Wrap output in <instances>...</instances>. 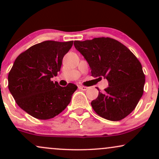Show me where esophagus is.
<instances>
[{"instance_id": "34e87169", "label": "esophagus", "mask_w": 159, "mask_h": 159, "mask_svg": "<svg viewBox=\"0 0 159 159\" xmlns=\"http://www.w3.org/2000/svg\"><path fill=\"white\" fill-rule=\"evenodd\" d=\"M78 88H79L80 90H87V89H89V87H84V86L79 85V86H78Z\"/></svg>"}]
</instances>
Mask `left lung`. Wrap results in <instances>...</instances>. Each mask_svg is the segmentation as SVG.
Returning <instances> with one entry per match:
<instances>
[{"label":"left lung","instance_id":"obj_1","mask_svg":"<svg viewBox=\"0 0 159 159\" xmlns=\"http://www.w3.org/2000/svg\"><path fill=\"white\" fill-rule=\"evenodd\" d=\"M74 45L88 63L91 75L108 81L109 87L91 102L95 112L111 121L131 114L143 95L145 84L138 58L126 46L108 37L75 41Z\"/></svg>","mask_w":159,"mask_h":159}]
</instances>
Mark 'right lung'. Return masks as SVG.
<instances>
[{
	"label": "right lung",
	"instance_id": "add662e5",
	"mask_svg": "<svg viewBox=\"0 0 159 159\" xmlns=\"http://www.w3.org/2000/svg\"><path fill=\"white\" fill-rule=\"evenodd\" d=\"M73 41L48 40L38 43L18 56L9 72L8 87L16 102L36 119H52L61 113L78 87H61L52 78L61 70L63 57Z\"/></svg>",
	"mask_w": 159,
	"mask_h": 159
}]
</instances>
